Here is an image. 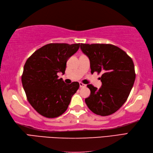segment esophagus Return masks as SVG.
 Here are the masks:
<instances>
[{
	"label": "esophagus",
	"instance_id": "34e87169",
	"mask_svg": "<svg viewBox=\"0 0 153 153\" xmlns=\"http://www.w3.org/2000/svg\"><path fill=\"white\" fill-rule=\"evenodd\" d=\"M79 86L80 87H86V85H85V84H83V83H79Z\"/></svg>",
	"mask_w": 153,
	"mask_h": 153
}]
</instances>
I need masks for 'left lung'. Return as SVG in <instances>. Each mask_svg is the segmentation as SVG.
<instances>
[{"label": "left lung", "instance_id": "1", "mask_svg": "<svg viewBox=\"0 0 153 153\" xmlns=\"http://www.w3.org/2000/svg\"><path fill=\"white\" fill-rule=\"evenodd\" d=\"M90 61L91 73L102 72L99 89L87 85L91 91L86 105L93 112L105 116L116 112L126 101L135 79L131 58L119 47L110 44H81Z\"/></svg>", "mask_w": 153, "mask_h": 153}]
</instances>
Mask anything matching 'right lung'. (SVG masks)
Listing matches in <instances>:
<instances>
[{"label": "right lung", "instance_id": "add662e5", "mask_svg": "<svg viewBox=\"0 0 153 153\" xmlns=\"http://www.w3.org/2000/svg\"><path fill=\"white\" fill-rule=\"evenodd\" d=\"M80 43H50L39 48L25 62L22 82L30 105L41 115L56 118L62 114L79 89L78 82L66 85L58 73L65 74L68 60Z\"/></svg>", "mask_w": 153, "mask_h": 153}]
</instances>
